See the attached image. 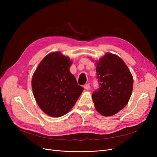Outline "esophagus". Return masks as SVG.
Segmentation results:
<instances>
[{
  "mask_svg": "<svg viewBox=\"0 0 157 157\" xmlns=\"http://www.w3.org/2000/svg\"><path fill=\"white\" fill-rule=\"evenodd\" d=\"M84 88L85 90H89L90 88V84H86L84 85Z\"/></svg>",
  "mask_w": 157,
  "mask_h": 157,
  "instance_id": "1",
  "label": "esophagus"
}]
</instances>
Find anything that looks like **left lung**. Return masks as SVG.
I'll return each instance as SVG.
<instances>
[{
	"label": "left lung",
	"mask_w": 157,
	"mask_h": 157,
	"mask_svg": "<svg viewBox=\"0 0 157 157\" xmlns=\"http://www.w3.org/2000/svg\"><path fill=\"white\" fill-rule=\"evenodd\" d=\"M99 88L92 94L95 108L103 116L115 115L128 103L133 90L132 75L119 56L107 53L96 62Z\"/></svg>",
	"instance_id": "obj_1"
}]
</instances>
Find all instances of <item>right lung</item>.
Segmentation results:
<instances>
[{"label":"right lung","instance_id":"obj_1","mask_svg":"<svg viewBox=\"0 0 157 157\" xmlns=\"http://www.w3.org/2000/svg\"><path fill=\"white\" fill-rule=\"evenodd\" d=\"M72 65L68 57L59 52L46 56L32 78V89L41 110L52 117L67 113L77 102L84 88L70 73Z\"/></svg>","mask_w":157,"mask_h":157}]
</instances>
